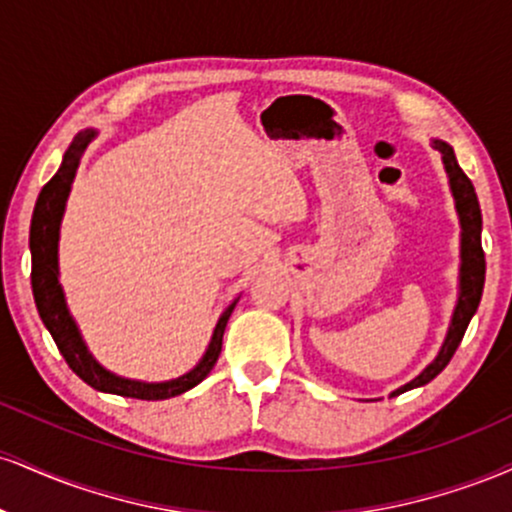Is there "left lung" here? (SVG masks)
<instances>
[{"mask_svg": "<svg viewBox=\"0 0 512 512\" xmlns=\"http://www.w3.org/2000/svg\"><path fill=\"white\" fill-rule=\"evenodd\" d=\"M433 149H438L443 154L445 170H448L452 195H455V207L457 214H460L462 223V269H460V301H457L455 315H452L448 337H445L443 349L436 356V361L428 366L424 373L416 375L411 383H407L399 390L392 392V397L402 395V392L414 390V387H421L431 383L433 378L450 363V358L455 356L457 346H460L464 332H467L469 320L477 313L481 291H484V276H486V260L484 250H481V209L477 192H474L472 180L464 175V170L457 163L455 151H452L450 144L440 142V139H433Z\"/></svg>", "mask_w": 512, "mask_h": 512, "instance_id": "left-lung-1", "label": "left lung"}]
</instances>
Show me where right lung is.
<instances>
[{"label": "right lung", "mask_w": 512, "mask_h": 512, "mask_svg": "<svg viewBox=\"0 0 512 512\" xmlns=\"http://www.w3.org/2000/svg\"><path fill=\"white\" fill-rule=\"evenodd\" d=\"M93 134H96L93 129H86V132H81L74 139V144L64 154L60 170L45 182V187L38 195V202H35L31 219V284L35 305H38V313L43 317L45 327L50 330L67 366L84 383L91 385L93 390L113 392V395L134 399H168L182 395V392L192 390V387L202 383L211 373V368L216 366V361H219L223 332H226L228 317H231L236 303L228 305L226 313L221 315L207 354L199 361V366L178 380H168V383H137V380L117 378L110 370H105L101 363H96V358L88 354L84 339H81L79 330H76V322L69 315L67 303H64L60 279H57V274H60L57 272V238H60L62 211L64 202H67L69 187H72L76 166H79V158L86 151Z\"/></svg>", "instance_id": "add662e5"}]
</instances>
